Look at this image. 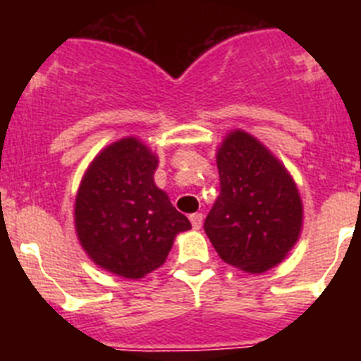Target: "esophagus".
I'll return each instance as SVG.
<instances>
[{"mask_svg":"<svg viewBox=\"0 0 361 361\" xmlns=\"http://www.w3.org/2000/svg\"><path fill=\"white\" fill-rule=\"evenodd\" d=\"M190 220H191V226H193V229H200V226H202V213H193V215H190Z\"/></svg>","mask_w":361,"mask_h":361,"instance_id":"obj_1","label":"esophagus"}]
</instances>
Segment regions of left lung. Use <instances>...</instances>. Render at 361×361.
Masks as SVG:
<instances>
[{
  "instance_id": "1",
  "label": "left lung",
  "mask_w": 361,
  "mask_h": 361,
  "mask_svg": "<svg viewBox=\"0 0 361 361\" xmlns=\"http://www.w3.org/2000/svg\"><path fill=\"white\" fill-rule=\"evenodd\" d=\"M220 195L204 222L219 257L260 275L298 242L304 204L288 168L257 137L231 130L216 149Z\"/></svg>"
}]
</instances>
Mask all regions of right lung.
Returning a JSON list of instances; mask_svg holds the SVG:
<instances>
[{
	"instance_id": "right-lung-1",
	"label": "right lung",
	"mask_w": 361,
	"mask_h": 361,
	"mask_svg": "<svg viewBox=\"0 0 361 361\" xmlns=\"http://www.w3.org/2000/svg\"><path fill=\"white\" fill-rule=\"evenodd\" d=\"M159 157L137 137H124L94 157L79 184L73 222L95 266L128 280L161 267L175 237L191 229L153 173Z\"/></svg>"
}]
</instances>
